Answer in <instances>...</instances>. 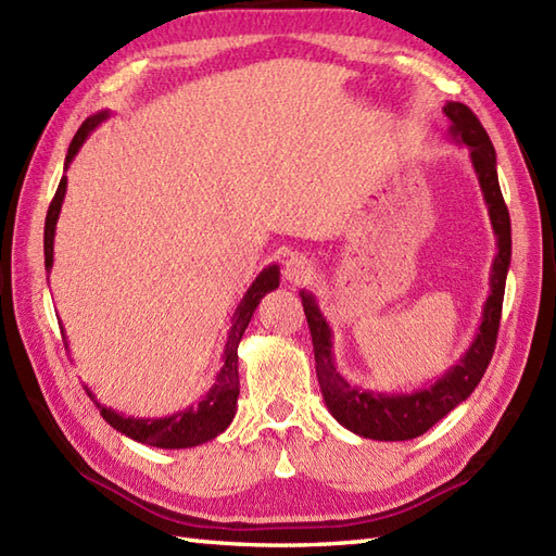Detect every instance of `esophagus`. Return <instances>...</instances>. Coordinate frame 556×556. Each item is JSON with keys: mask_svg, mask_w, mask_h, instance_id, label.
Masks as SVG:
<instances>
[{"mask_svg": "<svg viewBox=\"0 0 556 556\" xmlns=\"http://www.w3.org/2000/svg\"><path fill=\"white\" fill-rule=\"evenodd\" d=\"M283 277L291 283H305L312 277V261L303 253H291L283 263Z\"/></svg>", "mask_w": 556, "mask_h": 556, "instance_id": "34e87169", "label": "esophagus"}]
</instances>
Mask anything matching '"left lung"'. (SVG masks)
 Listing matches in <instances>:
<instances>
[{"label":"left lung","instance_id":"8db88e82","mask_svg":"<svg viewBox=\"0 0 556 556\" xmlns=\"http://www.w3.org/2000/svg\"><path fill=\"white\" fill-rule=\"evenodd\" d=\"M444 115L451 119V140L469 148V160H472L483 202L489 206V216L497 244L489 279L491 293L481 312L479 331L472 340V345H469L460 357V362L453 364L434 386L416 392H374L350 386V382L338 374L333 362L331 326L326 324L315 295L301 291L312 345H315L317 380L326 408H329L331 416L340 425L348 427L350 432L366 439L406 441L425 434L434 422L451 414L455 406L463 404L467 396L475 392L479 380L486 374L495 350L497 326H501L503 312L505 279L511 258L509 211L505 206L501 182H497L495 150L486 129H483L475 112L463 103L448 101L444 105Z\"/></svg>","mask_w":556,"mask_h":556}]
</instances>
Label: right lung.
Returning <instances> with one entry per match:
<instances>
[{"instance_id":"add662e5","label":"right lung","mask_w":556,"mask_h":556,"mask_svg":"<svg viewBox=\"0 0 556 556\" xmlns=\"http://www.w3.org/2000/svg\"><path fill=\"white\" fill-rule=\"evenodd\" d=\"M110 117V112H96L93 117H89L79 126V131L75 134L73 142L67 148V156H65V170L70 166V162L75 160V154L79 152V148L84 146V140L91 136V131L96 129L98 124L105 122ZM65 190H67V178L63 176L59 182V190H55L53 202L49 206L47 213V223H45V267L47 275L51 273L53 267V237H55V223H59L61 216V206L65 199ZM279 287V265H267L263 273L255 277V281L249 287V291L241 298L235 315H232V326L227 331V343L223 350V368L216 376V382H213L211 390L206 392V396L197 406H190L185 410H178V414H170L166 418H134V416H122L117 410H112L108 406H103L101 402H96V394L87 390V394L93 400V404L101 408V416L105 418V422H110L115 427L117 432L131 437L134 441H140V444L148 446H156V448H192L204 444V441L216 439L220 432L227 430V425L232 422L235 414H237V396H239V357H237V348L239 340L244 336L247 326L253 317L255 307L263 301V298L275 291ZM61 333L63 326H61ZM67 348V340H65Z\"/></svg>"}]
</instances>
